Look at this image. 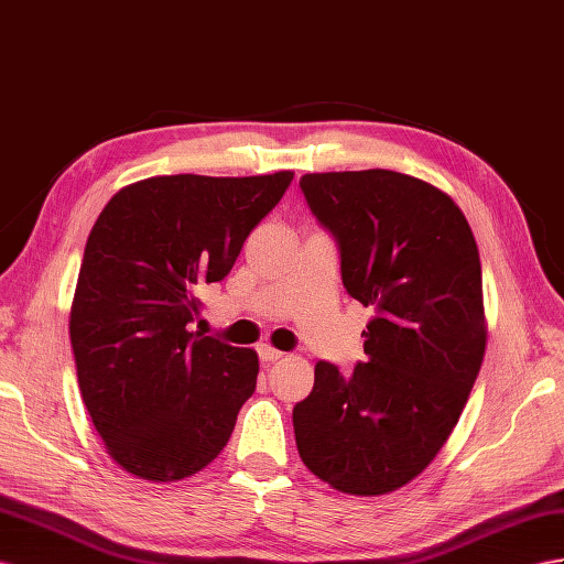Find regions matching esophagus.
<instances>
[{"mask_svg": "<svg viewBox=\"0 0 564 564\" xmlns=\"http://www.w3.org/2000/svg\"><path fill=\"white\" fill-rule=\"evenodd\" d=\"M283 357V352L281 350H276V348H271V345H259V359H262L264 365H271V362H279V359Z\"/></svg>", "mask_w": 564, "mask_h": 564, "instance_id": "34e87169", "label": "esophagus"}]
</instances>
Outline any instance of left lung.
I'll return each mask as SVG.
<instances>
[{
  "label": "left lung",
  "instance_id": "obj_1",
  "mask_svg": "<svg viewBox=\"0 0 564 564\" xmlns=\"http://www.w3.org/2000/svg\"><path fill=\"white\" fill-rule=\"evenodd\" d=\"M300 187L338 242L345 291L373 316L350 377L316 362L293 410L297 453L340 494H393L438 455L479 377V248L453 197L408 173H305Z\"/></svg>",
  "mask_w": 564,
  "mask_h": 564
}]
</instances>
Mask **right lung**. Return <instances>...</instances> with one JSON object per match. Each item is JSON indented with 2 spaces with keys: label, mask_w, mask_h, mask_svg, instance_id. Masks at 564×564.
Here are the masks:
<instances>
[{
  "label": "right lung",
  "mask_w": 564,
  "mask_h": 564,
  "mask_svg": "<svg viewBox=\"0 0 564 564\" xmlns=\"http://www.w3.org/2000/svg\"><path fill=\"white\" fill-rule=\"evenodd\" d=\"M293 171L152 176L121 187L88 236L68 334L111 459L152 484L205 469L254 393L259 359L191 330L197 293L234 269Z\"/></svg>",
  "instance_id": "add662e5"
}]
</instances>
